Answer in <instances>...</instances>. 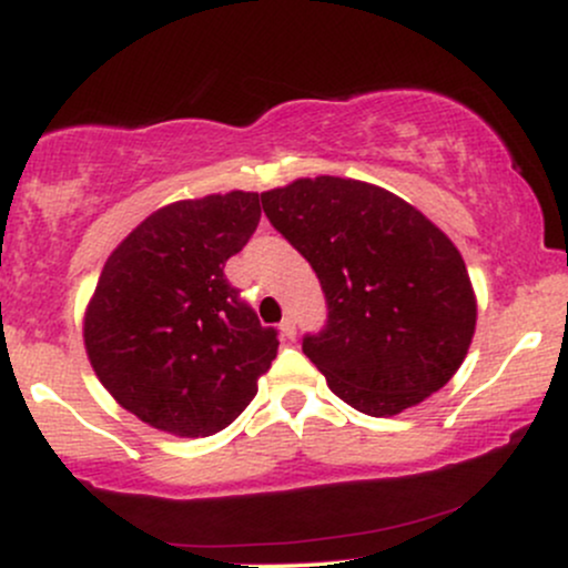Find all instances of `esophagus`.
I'll list each match as a JSON object with an SVG mask.
<instances>
[{
  "instance_id": "1",
  "label": "esophagus",
  "mask_w": 568,
  "mask_h": 568,
  "mask_svg": "<svg viewBox=\"0 0 568 568\" xmlns=\"http://www.w3.org/2000/svg\"><path fill=\"white\" fill-rule=\"evenodd\" d=\"M277 328H280V336L288 338V342H293V338H296V323H293L291 317H285V321L280 323Z\"/></svg>"
}]
</instances>
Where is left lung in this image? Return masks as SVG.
<instances>
[{
	"instance_id": "left-lung-1",
	"label": "left lung",
	"mask_w": 568,
	"mask_h": 568,
	"mask_svg": "<svg viewBox=\"0 0 568 568\" xmlns=\"http://www.w3.org/2000/svg\"><path fill=\"white\" fill-rule=\"evenodd\" d=\"M272 226L312 264L328 302L304 355L361 414L395 416L467 357L478 302L448 234L368 181L315 175L262 192Z\"/></svg>"
}]
</instances>
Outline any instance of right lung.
<instances>
[{"label": "right lung", "mask_w": 568, "mask_h": 568, "mask_svg": "<svg viewBox=\"0 0 568 568\" xmlns=\"http://www.w3.org/2000/svg\"><path fill=\"white\" fill-rule=\"evenodd\" d=\"M258 219V194L243 189L168 202L103 264L84 306V352L98 382L143 425L207 438L256 397L280 342L240 302L224 264Z\"/></svg>", "instance_id": "1"}]
</instances>
